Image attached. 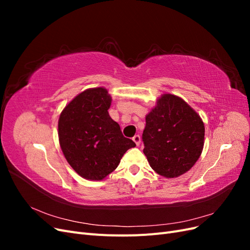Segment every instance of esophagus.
<instances>
[{
	"mask_svg": "<svg viewBox=\"0 0 250 250\" xmlns=\"http://www.w3.org/2000/svg\"><path fill=\"white\" fill-rule=\"evenodd\" d=\"M132 140H133V142H134L135 144H137V146H139L140 144H141V137H140L139 134H135L134 137L132 138Z\"/></svg>",
	"mask_w": 250,
	"mask_h": 250,
	"instance_id": "obj_1",
	"label": "esophagus"
}]
</instances>
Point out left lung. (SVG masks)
<instances>
[{
    "mask_svg": "<svg viewBox=\"0 0 250 250\" xmlns=\"http://www.w3.org/2000/svg\"><path fill=\"white\" fill-rule=\"evenodd\" d=\"M203 141L202 120L177 96L163 95L146 116L144 153L162 176L174 178L190 170L202 152Z\"/></svg>",
    "mask_w": 250,
    "mask_h": 250,
    "instance_id": "left-lung-1",
    "label": "left lung"
}]
</instances>
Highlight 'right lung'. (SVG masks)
<instances>
[{
	"instance_id": "add662e5",
	"label": "right lung",
	"mask_w": 250,
	"mask_h": 250,
	"mask_svg": "<svg viewBox=\"0 0 250 250\" xmlns=\"http://www.w3.org/2000/svg\"><path fill=\"white\" fill-rule=\"evenodd\" d=\"M110 103L106 89L89 88L75 97L59 117L60 147L67 163L83 178L106 177L126 151L135 146L109 117Z\"/></svg>"
}]
</instances>
